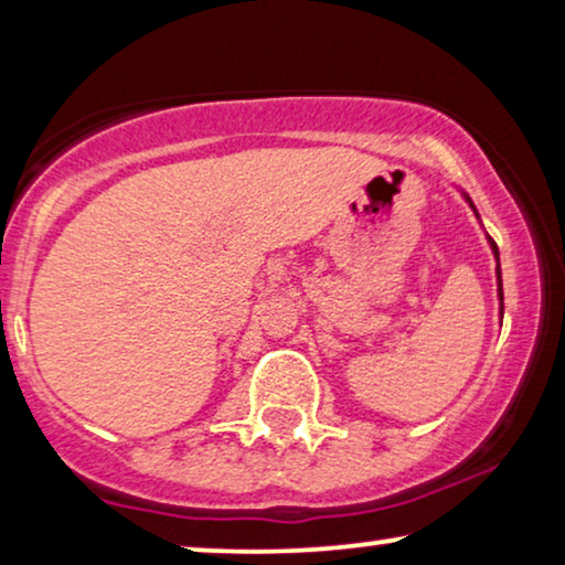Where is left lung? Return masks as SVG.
Returning <instances> with one entry per match:
<instances>
[{
    "label": "left lung",
    "instance_id": "left-lung-1",
    "mask_svg": "<svg viewBox=\"0 0 565 565\" xmlns=\"http://www.w3.org/2000/svg\"><path fill=\"white\" fill-rule=\"evenodd\" d=\"M491 246H493V257H497V262H499V249H497V244L491 242ZM499 273V298H501V303H504V292H501V269H497Z\"/></svg>",
    "mask_w": 565,
    "mask_h": 565
}]
</instances>
